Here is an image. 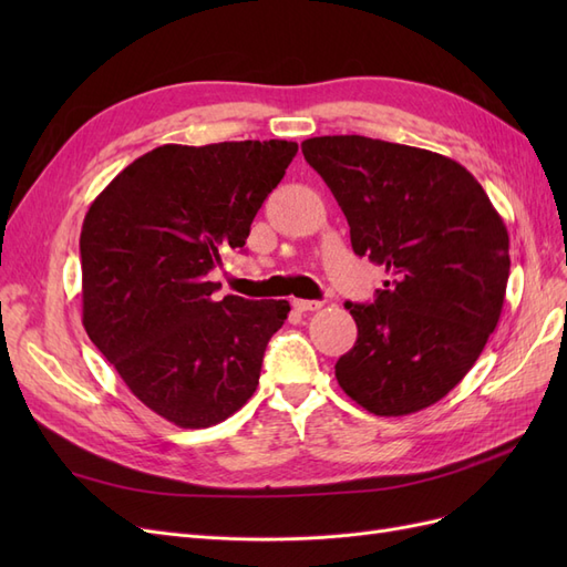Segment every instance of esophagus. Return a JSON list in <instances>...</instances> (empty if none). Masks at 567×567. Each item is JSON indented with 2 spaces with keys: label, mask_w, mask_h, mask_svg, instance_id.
<instances>
[{
  "label": "esophagus",
  "mask_w": 567,
  "mask_h": 567,
  "mask_svg": "<svg viewBox=\"0 0 567 567\" xmlns=\"http://www.w3.org/2000/svg\"><path fill=\"white\" fill-rule=\"evenodd\" d=\"M321 305L323 302H319V300H293V307L298 312H315V310H321Z\"/></svg>",
  "instance_id": "34e87169"
}]
</instances>
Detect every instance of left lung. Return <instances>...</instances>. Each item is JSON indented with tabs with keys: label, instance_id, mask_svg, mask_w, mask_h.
Here are the masks:
<instances>
[{
	"label": "left lung",
	"instance_id": "left-lung-1",
	"mask_svg": "<svg viewBox=\"0 0 567 567\" xmlns=\"http://www.w3.org/2000/svg\"><path fill=\"white\" fill-rule=\"evenodd\" d=\"M302 156L331 188L359 257L390 281L346 302L354 348L338 385L375 416H406L461 383L502 317L508 231L485 188L440 153L359 134L315 136Z\"/></svg>",
	"mask_w": 567,
	"mask_h": 567
}]
</instances>
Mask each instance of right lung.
<instances>
[{
	"label": "right lung",
	"instance_id": "add662e5",
	"mask_svg": "<svg viewBox=\"0 0 567 567\" xmlns=\"http://www.w3.org/2000/svg\"><path fill=\"white\" fill-rule=\"evenodd\" d=\"M298 144H165L130 163L82 221V326L140 402L210 427L257 388L286 300H215L210 271L244 248Z\"/></svg>",
	"mask_w": 567,
	"mask_h": 567
}]
</instances>
